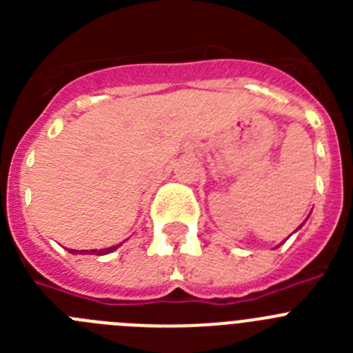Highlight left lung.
Listing matches in <instances>:
<instances>
[{
    "instance_id": "8db88e82",
    "label": "left lung",
    "mask_w": 353,
    "mask_h": 353,
    "mask_svg": "<svg viewBox=\"0 0 353 353\" xmlns=\"http://www.w3.org/2000/svg\"><path fill=\"white\" fill-rule=\"evenodd\" d=\"M301 226H302V224H301ZM301 226H299V228H301Z\"/></svg>"
}]
</instances>
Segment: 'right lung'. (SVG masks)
<instances>
[{
	"mask_svg": "<svg viewBox=\"0 0 353 353\" xmlns=\"http://www.w3.org/2000/svg\"><path fill=\"white\" fill-rule=\"evenodd\" d=\"M121 244H117V245H111V248H105V249H101V251H97V249H92V252H97V254H108V252H113L117 251L118 248H120ZM70 252H84V251H74V249H70Z\"/></svg>",
	"mask_w": 353,
	"mask_h": 353,
	"instance_id": "add662e5",
	"label": "right lung"
}]
</instances>
